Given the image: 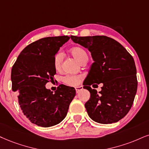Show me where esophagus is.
Masks as SVG:
<instances>
[{
  "label": "esophagus",
  "instance_id": "esophagus-1",
  "mask_svg": "<svg viewBox=\"0 0 149 149\" xmlns=\"http://www.w3.org/2000/svg\"><path fill=\"white\" fill-rule=\"evenodd\" d=\"M75 90H76L77 93H78L79 92H80L81 91H82V90H83V86H77V87H75Z\"/></svg>",
  "mask_w": 149,
  "mask_h": 149
}]
</instances>
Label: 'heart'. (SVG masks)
<instances>
[{"instance_id": "obj_1", "label": "heart", "mask_w": 149, "mask_h": 149, "mask_svg": "<svg viewBox=\"0 0 149 149\" xmlns=\"http://www.w3.org/2000/svg\"><path fill=\"white\" fill-rule=\"evenodd\" d=\"M70 53L73 57L81 63L83 61L88 58L87 53L85 52L84 49L79 47H74L70 49ZM63 54L58 52L54 55L53 59V65L56 70H59L61 68L62 61H63ZM82 79V76L81 75H67L63 78V82L69 86H77Z\"/></svg>"}]
</instances>
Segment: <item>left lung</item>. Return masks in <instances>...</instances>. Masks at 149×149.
I'll return each instance as SVG.
<instances>
[{"label":"left lung","mask_w":149,"mask_h":149,"mask_svg":"<svg viewBox=\"0 0 149 149\" xmlns=\"http://www.w3.org/2000/svg\"><path fill=\"white\" fill-rule=\"evenodd\" d=\"M75 43L88 49L94 61L84 82L91 93L85 104L93 121L100 124L117 122L131 109L137 93V70L133 56L119 42L106 36H70ZM102 83L97 93L89 86Z\"/></svg>","instance_id":"1"}]
</instances>
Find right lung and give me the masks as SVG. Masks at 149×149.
I'll return each mask as SVG.
<instances>
[{
    "label": "right lung",
    "instance_id": "1",
    "mask_svg": "<svg viewBox=\"0 0 149 149\" xmlns=\"http://www.w3.org/2000/svg\"><path fill=\"white\" fill-rule=\"evenodd\" d=\"M70 36L41 38L25 47L11 72L12 88L18 95L20 107L33 124L50 127L65 118L75 95L74 88L63 84L53 93L45 88L56 74L54 55Z\"/></svg>",
    "mask_w": 149,
    "mask_h": 149
}]
</instances>
